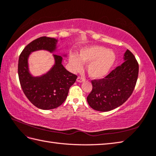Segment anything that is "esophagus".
Instances as JSON below:
<instances>
[{
	"label": "esophagus",
	"mask_w": 156,
	"mask_h": 156,
	"mask_svg": "<svg viewBox=\"0 0 156 156\" xmlns=\"http://www.w3.org/2000/svg\"><path fill=\"white\" fill-rule=\"evenodd\" d=\"M85 80V78L84 77H80V76H79L77 78V82H82V81H84Z\"/></svg>",
	"instance_id": "34e87169"
}]
</instances>
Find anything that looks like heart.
Returning <instances> with one entry per match:
<instances>
[{"label":"heart","mask_w":156,"mask_h":156,"mask_svg":"<svg viewBox=\"0 0 156 156\" xmlns=\"http://www.w3.org/2000/svg\"><path fill=\"white\" fill-rule=\"evenodd\" d=\"M115 55L113 51L101 46H90L82 48L79 56L71 55L69 64L73 72L82 68V63H88L87 72L91 78L99 79L108 74L115 62Z\"/></svg>","instance_id":"b5f03b06"}]
</instances>
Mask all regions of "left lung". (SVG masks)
I'll return each instance as SVG.
<instances>
[{
	"mask_svg": "<svg viewBox=\"0 0 156 156\" xmlns=\"http://www.w3.org/2000/svg\"><path fill=\"white\" fill-rule=\"evenodd\" d=\"M124 62L104 78L91 81L93 89L87 100L93 109L108 112L122 105L132 94L139 74V63L129 50Z\"/></svg>",
	"mask_w": 156,
	"mask_h": 156,
	"instance_id": "obj_1",
	"label": "left lung"
}]
</instances>
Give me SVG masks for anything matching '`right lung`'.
Listing matches in <instances>:
<instances>
[{"mask_svg": "<svg viewBox=\"0 0 156 156\" xmlns=\"http://www.w3.org/2000/svg\"><path fill=\"white\" fill-rule=\"evenodd\" d=\"M57 41L47 36L36 39L24 48L18 61V75L24 94L34 105L44 110L62 105L77 78V76L64 68L62 63L63 57L59 55H53L54 66L45 74L34 77L30 73L27 62L30 54L39 50L53 53L56 51Z\"/></svg>", "mask_w": 156, "mask_h": 156, "instance_id": "right-lung-1", "label": "right lung"}]
</instances>
